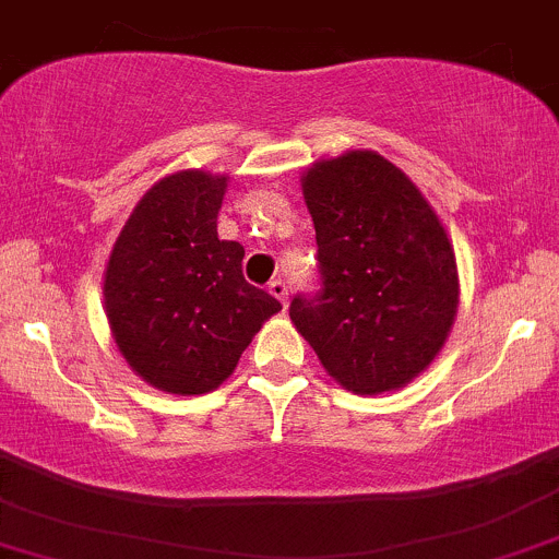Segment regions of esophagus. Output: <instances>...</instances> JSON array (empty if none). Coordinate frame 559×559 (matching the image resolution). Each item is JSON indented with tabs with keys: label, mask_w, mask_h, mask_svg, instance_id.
I'll use <instances>...</instances> for the list:
<instances>
[{
	"label": "esophagus",
	"mask_w": 559,
	"mask_h": 559,
	"mask_svg": "<svg viewBox=\"0 0 559 559\" xmlns=\"http://www.w3.org/2000/svg\"><path fill=\"white\" fill-rule=\"evenodd\" d=\"M270 295L275 297V300H281V306H289V286H286V281L275 278L270 281Z\"/></svg>",
	"instance_id": "1"
}]
</instances>
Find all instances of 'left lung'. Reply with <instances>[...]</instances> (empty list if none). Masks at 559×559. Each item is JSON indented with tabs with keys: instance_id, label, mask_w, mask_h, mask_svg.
Listing matches in <instances>:
<instances>
[{
	"instance_id": "obj_1",
	"label": "left lung",
	"mask_w": 559,
	"mask_h": 559,
	"mask_svg": "<svg viewBox=\"0 0 559 559\" xmlns=\"http://www.w3.org/2000/svg\"><path fill=\"white\" fill-rule=\"evenodd\" d=\"M321 289L289 316L326 373L354 394L414 381L438 357L460 306L454 248L414 180L376 151L302 173Z\"/></svg>"
}]
</instances>
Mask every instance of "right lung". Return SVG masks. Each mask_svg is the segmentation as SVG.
Segmentation results:
<instances>
[{
  "mask_svg": "<svg viewBox=\"0 0 559 559\" xmlns=\"http://www.w3.org/2000/svg\"><path fill=\"white\" fill-rule=\"evenodd\" d=\"M227 175L180 170L151 186L105 270V313L118 352L151 386L205 394L281 302L243 278V246L218 240Z\"/></svg>",
  "mask_w": 559,
  "mask_h": 559,
  "instance_id": "obj_1",
  "label": "right lung"
}]
</instances>
